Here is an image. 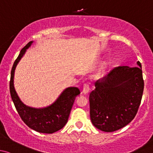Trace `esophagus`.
I'll list each match as a JSON object with an SVG mask.
<instances>
[{
	"label": "esophagus",
	"mask_w": 153,
	"mask_h": 153,
	"mask_svg": "<svg viewBox=\"0 0 153 153\" xmlns=\"http://www.w3.org/2000/svg\"><path fill=\"white\" fill-rule=\"evenodd\" d=\"M89 85L88 84H85L84 86H83V89H82V93L84 94H87L88 92H89Z\"/></svg>",
	"instance_id": "1"
}]
</instances>
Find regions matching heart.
Instances as JSON below:
<instances>
[{
	"mask_svg": "<svg viewBox=\"0 0 153 153\" xmlns=\"http://www.w3.org/2000/svg\"><path fill=\"white\" fill-rule=\"evenodd\" d=\"M108 62H102V63L100 64V67H99L98 70V76H102L103 74H105V72L107 71L108 68Z\"/></svg>",
	"mask_w": 153,
	"mask_h": 153,
	"instance_id": "b5f03b06",
	"label": "heart"
}]
</instances>
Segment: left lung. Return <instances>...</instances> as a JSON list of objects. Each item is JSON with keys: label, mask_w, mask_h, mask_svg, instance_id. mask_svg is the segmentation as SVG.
Masks as SVG:
<instances>
[{"label": "left lung", "mask_w": 153, "mask_h": 153, "mask_svg": "<svg viewBox=\"0 0 153 153\" xmlns=\"http://www.w3.org/2000/svg\"><path fill=\"white\" fill-rule=\"evenodd\" d=\"M112 70L90 94V116L94 127L104 132L122 128L134 119L144 91L141 64Z\"/></svg>", "instance_id": "obj_1"}]
</instances>
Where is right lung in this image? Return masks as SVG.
Returning a JSON list of instances; mask_svg holds the SVG:
<instances>
[{
  "instance_id": "right-lung-1",
  "label": "right lung",
  "mask_w": 153,
  "mask_h": 153,
  "mask_svg": "<svg viewBox=\"0 0 153 153\" xmlns=\"http://www.w3.org/2000/svg\"><path fill=\"white\" fill-rule=\"evenodd\" d=\"M33 42H29L22 48L12 66L9 82L11 97L18 114L28 127L39 133H53L62 129L67 123L74 102L80 91L76 87L65 88L51 105L44 108L27 106L20 100L14 86L15 68Z\"/></svg>"
}]
</instances>
